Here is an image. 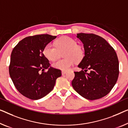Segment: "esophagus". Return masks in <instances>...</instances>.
<instances>
[{
  "label": "esophagus",
  "instance_id": "obj_1",
  "mask_svg": "<svg viewBox=\"0 0 128 128\" xmlns=\"http://www.w3.org/2000/svg\"><path fill=\"white\" fill-rule=\"evenodd\" d=\"M66 70H62V75H64V74H66Z\"/></svg>",
  "mask_w": 128,
  "mask_h": 128
}]
</instances>
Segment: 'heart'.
Segmentation results:
<instances>
[{
  "label": "heart",
  "instance_id": "heart-1",
  "mask_svg": "<svg viewBox=\"0 0 128 128\" xmlns=\"http://www.w3.org/2000/svg\"><path fill=\"white\" fill-rule=\"evenodd\" d=\"M55 46L48 43L43 49V54L47 59L53 61L58 56V51L66 50L64 53L65 58L58 60L53 63V66L58 69L67 70L74 62H79L85 56V49L82 46L77 44V41L68 36H64L56 40Z\"/></svg>",
  "mask_w": 128,
  "mask_h": 128
}]
</instances>
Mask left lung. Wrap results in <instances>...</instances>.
<instances>
[{"mask_svg":"<svg viewBox=\"0 0 128 128\" xmlns=\"http://www.w3.org/2000/svg\"><path fill=\"white\" fill-rule=\"evenodd\" d=\"M77 38L85 49V56L78 67L84 70L74 72L72 86L87 100L100 99L110 92L117 81L119 62L117 54L105 40L96 34L78 33ZM88 69L90 73H86Z\"/></svg>","mask_w":128,"mask_h":128,"instance_id":"8db88e82","label":"left lung"}]
</instances>
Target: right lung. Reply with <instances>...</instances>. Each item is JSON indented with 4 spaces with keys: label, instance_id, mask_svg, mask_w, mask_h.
I'll return each instance as SVG.
<instances>
[{
    "label": "right lung",
    "instance_id": "obj_1",
    "mask_svg": "<svg viewBox=\"0 0 128 128\" xmlns=\"http://www.w3.org/2000/svg\"><path fill=\"white\" fill-rule=\"evenodd\" d=\"M56 38L49 34L29 36L19 42L11 52L10 76L17 90L30 100L49 94L62 76L61 70L50 66L43 54L45 46Z\"/></svg>",
    "mask_w": 128,
    "mask_h": 128
}]
</instances>
